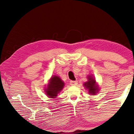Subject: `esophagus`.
I'll list each match as a JSON object with an SVG mask.
<instances>
[{
  "label": "esophagus",
  "instance_id": "obj_1",
  "mask_svg": "<svg viewBox=\"0 0 134 134\" xmlns=\"http://www.w3.org/2000/svg\"><path fill=\"white\" fill-rule=\"evenodd\" d=\"M77 83H78L77 81H70V84H71V85L72 86L77 85Z\"/></svg>",
  "mask_w": 134,
  "mask_h": 134
}]
</instances>
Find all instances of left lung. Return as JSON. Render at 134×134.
<instances>
[{
	"mask_svg": "<svg viewBox=\"0 0 134 134\" xmlns=\"http://www.w3.org/2000/svg\"><path fill=\"white\" fill-rule=\"evenodd\" d=\"M87 82L84 83V86L86 88H87L88 90V93L94 95L99 90L98 86L96 84V81L92 76H88V77Z\"/></svg>",
	"mask_w": 134,
	"mask_h": 134,
	"instance_id": "1",
	"label": "left lung"
}]
</instances>
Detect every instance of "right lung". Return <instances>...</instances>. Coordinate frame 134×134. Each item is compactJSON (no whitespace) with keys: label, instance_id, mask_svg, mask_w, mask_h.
Instances as JSON below:
<instances>
[{"label":"right lung","instance_id":"add662e5","mask_svg":"<svg viewBox=\"0 0 134 134\" xmlns=\"http://www.w3.org/2000/svg\"><path fill=\"white\" fill-rule=\"evenodd\" d=\"M65 84L60 77L56 75L53 76L51 78L50 82L47 86L46 92L48 97L51 98H55L57 94L60 92L64 87Z\"/></svg>","mask_w":134,"mask_h":134}]
</instances>
